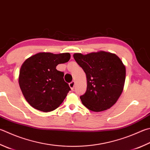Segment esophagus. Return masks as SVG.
<instances>
[{"label":"esophagus","mask_w":150,"mask_h":150,"mask_svg":"<svg viewBox=\"0 0 150 150\" xmlns=\"http://www.w3.org/2000/svg\"><path fill=\"white\" fill-rule=\"evenodd\" d=\"M75 81H72V82H71L69 85V87L71 88V89L72 90V91H73L74 90V87H75Z\"/></svg>","instance_id":"34e87169"}]
</instances>
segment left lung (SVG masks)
Segmentation results:
<instances>
[{
    "label": "left lung",
    "instance_id": "obj_1",
    "mask_svg": "<svg viewBox=\"0 0 150 150\" xmlns=\"http://www.w3.org/2000/svg\"><path fill=\"white\" fill-rule=\"evenodd\" d=\"M73 58L86 73V91L80 96L83 104L96 112L110 108L121 96L125 84L126 69L120 58L104 51L86 55L76 53Z\"/></svg>",
    "mask_w": 150,
    "mask_h": 150
}]
</instances>
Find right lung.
Masks as SVG:
<instances>
[{
    "label": "right lung",
    "mask_w": 150,
    "mask_h": 150,
    "mask_svg": "<svg viewBox=\"0 0 150 150\" xmlns=\"http://www.w3.org/2000/svg\"><path fill=\"white\" fill-rule=\"evenodd\" d=\"M69 53L40 52L24 62L20 71L19 84L30 105L48 112L62 104L71 88L64 79V72L56 67L70 59Z\"/></svg>",
    "instance_id": "add662e5"
}]
</instances>
